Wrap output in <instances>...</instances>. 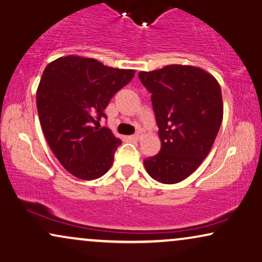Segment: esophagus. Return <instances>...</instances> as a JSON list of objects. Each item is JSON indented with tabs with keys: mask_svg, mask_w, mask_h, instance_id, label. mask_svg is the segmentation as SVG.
<instances>
[{
	"mask_svg": "<svg viewBox=\"0 0 262 262\" xmlns=\"http://www.w3.org/2000/svg\"><path fill=\"white\" fill-rule=\"evenodd\" d=\"M141 138H142V133H140V132L130 136V139L132 140H135V141H139V140H141Z\"/></svg>",
	"mask_w": 262,
	"mask_h": 262,
	"instance_id": "1",
	"label": "esophagus"
}]
</instances>
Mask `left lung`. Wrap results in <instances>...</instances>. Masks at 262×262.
I'll list each match as a JSON object with an SVG mask.
<instances>
[{"mask_svg":"<svg viewBox=\"0 0 262 262\" xmlns=\"http://www.w3.org/2000/svg\"><path fill=\"white\" fill-rule=\"evenodd\" d=\"M149 93L161 149L143 161L154 180L173 185L198 169L220 129L224 103L217 80L206 70L169 64L140 72Z\"/></svg>","mask_w":262,"mask_h":262,"instance_id":"obj_1","label":"left lung"}]
</instances>
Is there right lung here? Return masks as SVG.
Listing matches in <instances>:
<instances>
[{
  "instance_id": "right-lung-1",
  "label": "right lung",
  "mask_w": 262,
  "mask_h": 262,
  "mask_svg": "<svg viewBox=\"0 0 262 262\" xmlns=\"http://www.w3.org/2000/svg\"><path fill=\"white\" fill-rule=\"evenodd\" d=\"M134 74L77 55L58 57L46 67L36 92L41 128L56 159L77 179L95 180L112 167L122 141L94 124L106 118L109 100Z\"/></svg>"
}]
</instances>
